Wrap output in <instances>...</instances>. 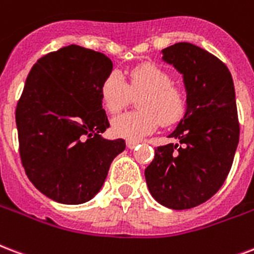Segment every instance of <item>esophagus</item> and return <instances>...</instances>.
I'll return each mask as SVG.
<instances>
[{
  "label": "esophagus",
  "instance_id": "34e87169",
  "mask_svg": "<svg viewBox=\"0 0 254 254\" xmlns=\"http://www.w3.org/2000/svg\"><path fill=\"white\" fill-rule=\"evenodd\" d=\"M140 142H135V141H127V146L129 149H134L135 146H138Z\"/></svg>",
  "mask_w": 254,
  "mask_h": 254
}]
</instances>
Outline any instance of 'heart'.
I'll list each match as a JSON object with an SVG mask.
<instances>
[{
  "label": "heart",
  "mask_w": 254,
  "mask_h": 254,
  "mask_svg": "<svg viewBox=\"0 0 254 254\" xmlns=\"http://www.w3.org/2000/svg\"><path fill=\"white\" fill-rule=\"evenodd\" d=\"M169 71L154 64H142L127 73V82L117 70L106 75L100 88L105 109L116 114L138 97L141 110L124 113L112 121V131L127 141H140L156 130L160 124L172 125L183 119L187 97L172 84Z\"/></svg>",
  "instance_id": "b5f03b06"
}]
</instances>
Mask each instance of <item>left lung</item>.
<instances>
[{"mask_svg":"<svg viewBox=\"0 0 254 254\" xmlns=\"http://www.w3.org/2000/svg\"><path fill=\"white\" fill-rule=\"evenodd\" d=\"M162 54L183 74L187 112L169 134L180 144L157 146L145 179L154 200L183 210L214 196L229 174L240 138L235 85L221 60L193 44H174Z\"/></svg>","mask_w":254,"mask_h":254,"instance_id":"8db88e82","label":"left lung"}]
</instances>
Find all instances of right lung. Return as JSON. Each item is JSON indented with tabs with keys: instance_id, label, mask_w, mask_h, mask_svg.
I'll return each mask as SVG.
<instances>
[{
	"instance_id": "obj_1",
	"label": "right lung",
	"mask_w": 254,
	"mask_h": 254,
	"mask_svg": "<svg viewBox=\"0 0 254 254\" xmlns=\"http://www.w3.org/2000/svg\"><path fill=\"white\" fill-rule=\"evenodd\" d=\"M113 64L105 54L69 45L33 65L15 109L19 156L42 194L84 204L105 183L125 141L105 140L109 127L100 88Z\"/></svg>"
}]
</instances>
